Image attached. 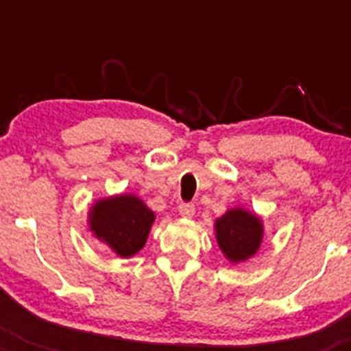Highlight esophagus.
<instances>
[{"instance_id": "1", "label": "esophagus", "mask_w": 351, "mask_h": 351, "mask_svg": "<svg viewBox=\"0 0 351 351\" xmlns=\"http://www.w3.org/2000/svg\"><path fill=\"white\" fill-rule=\"evenodd\" d=\"M178 212H180V215H182V217L190 219V217H193V214H195V205H193V204H180Z\"/></svg>"}]
</instances>
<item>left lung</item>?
I'll return each mask as SVG.
<instances>
[{
    "label": "left lung",
    "instance_id": "1",
    "mask_svg": "<svg viewBox=\"0 0 351 351\" xmlns=\"http://www.w3.org/2000/svg\"><path fill=\"white\" fill-rule=\"evenodd\" d=\"M215 234L222 253L232 263H239L256 253L263 229L256 215L243 208H232L215 221Z\"/></svg>",
    "mask_w": 351,
    "mask_h": 351
}]
</instances>
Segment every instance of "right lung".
I'll use <instances>...</instances> for the list:
<instances>
[{
	"mask_svg": "<svg viewBox=\"0 0 351 351\" xmlns=\"http://www.w3.org/2000/svg\"><path fill=\"white\" fill-rule=\"evenodd\" d=\"M153 222V210L132 195L101 200L90 212V226L95 236L104 239L123 258L136 254L146 244Z\"/></svg>",
	"mask_w": 351,
	"mask_h": 351,
	"instance_id": "obj_1",
	"label": "right lung"
}]
</instances>
